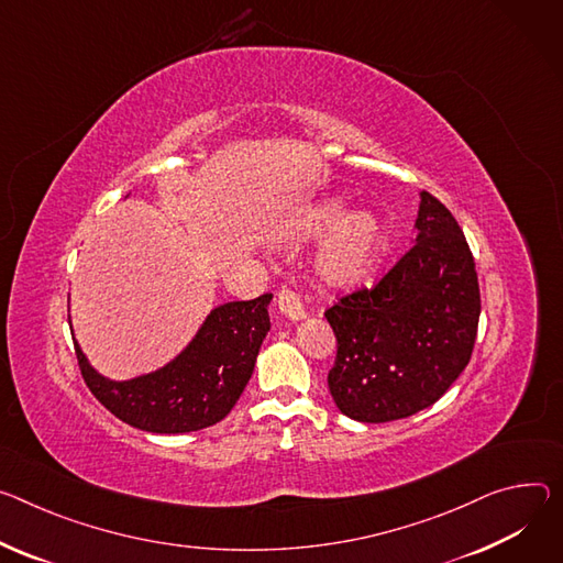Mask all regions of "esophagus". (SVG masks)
<instances>
[{
	"mask_svg": "<svg viewBox=\"0 0 563 563\" xmlns=\"http://www.w3.org/2000/svg\"><path fill=\"white\" fill-rule=\"evenodd\" d=\"M276 300H278V310L287 319H291V321H300V319H305V314H308V312H305V305H302L300 294L296 289H291V287H283L276 294Z\"/></svg>",
	"mask_w": 563,
	"mask_h": 563,
	"instance_id": "esophagus-1",
	"label": "esophagus"
}]
</instances>
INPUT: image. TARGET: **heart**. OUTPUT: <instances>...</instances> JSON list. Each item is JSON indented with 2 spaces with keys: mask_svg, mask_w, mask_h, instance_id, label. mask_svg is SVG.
I'll list each match as a JSON object with an SVG mask.
<instances>
[{
  "mask_svg": "<svg viewBox=\"0 0 563 563\" xmlns=\"http://www.w3.org/2000/svg\"><path fill=\"white\" fill-rule=\"evenodd\" d=\"M345 213V201L334 197L321 201L302 222L305 238H319L332 231ZM384 251V227L382 220L362 211L341 223L325 251L321 253L319 272L332 285H356L362 283L379 263Z\"/></svg>",
  "mask_w": 563,
  "mask_h": 563,
  "instance_id": "1",
  "label": "heart"
}]
</instances>
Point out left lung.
<instances>
[{
  "mask_svg": "<svg viewBox=\"0 0 563 563\" xmlns=\"http://www.w3.org/2000/svg\"><path fill=\"white\" fill-rule=\"evenodd\" d=\"M418 238L373 285L339 296L325 319L336 336L328 386L356 422H393L435 404L465 371L481 289L463 229L420 192Z\"/></svg>",
  "mask_w": 563,
  "mask_h": 563,
  "instance_id": "1",
  "label": "left lung"
}]
</instances>
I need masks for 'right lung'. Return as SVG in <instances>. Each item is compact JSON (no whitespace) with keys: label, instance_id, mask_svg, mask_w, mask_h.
I'll use <instances>...</instances> for the list:
<instances>
[{"label":"right lung","instance_id":"obj_1","mask_svg":"<svg viewBox=\"0 0 563 563\" xmlns=\"http://www.w3.org/2000/svg\"><path fill=\"white\" fill-rule=\"evenodd\" d=\"M272 294L233 300L216 308L188 347L157 373L130 382H110L85 360L78 343V368L110 413L150 433H190L229 416L251 379L255 356L272 323Z\"/></svg>","mask_w":563,"mask_h":563}]
</instances>
